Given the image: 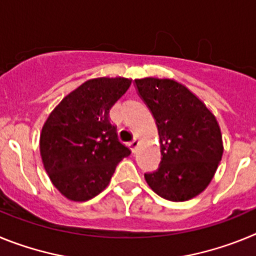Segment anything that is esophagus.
Listing matches in <instances>:
<instances>
[{
  "instance_id": "esophagus-1",
  "label": "esophagus",
  "mask_w": 256,
  "mask_h": 256,
  "mask_svg": "<svg viewBox=\"0 0 256 256\" xmlns=\"http://www.w3.org/2000/svg\"><path fill=\"white\" fill-rule=\"evenodd\" d=\"M138 144H140V141L136 138V140H133L132 142H130V144H128V146H130V148L132 150V152L134 154L136 151H137V148H138Z\"/></svg>"
}]
</instances>
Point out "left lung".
Segmentation results:
<instances>
[{"label": "left lung", "mask_w": 256, "mask_h": 256, "mask_svg": "<svg viewBox=\"0 0 256 256\" xmlns=\"http://www.w3.org/2000/svg\"><path fill=\"white\" fill-rule=\"evenodd\" d=\"M159 133L162 162L144 173L154 192L169 201H186L204 191L223 155L216 116L188 88L173 79H136Z\"/></svg>", "instance_id": "8db88e82"}]
</instances>
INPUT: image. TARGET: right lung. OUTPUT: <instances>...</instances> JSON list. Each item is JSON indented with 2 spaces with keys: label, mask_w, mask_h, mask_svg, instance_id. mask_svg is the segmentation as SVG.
Listing matches in <instances>:
<instances>
[{
  "label": "right lung",
  "mask_w": 256,
  "mask_h": 256,
  "mask_svg": "<svg viewBox=\"0 0 256 256\" xmlns=\"http://www.w3.org/2000/svg\"><path fill=\"white\" fill-rule=\"evenodd\" d=\"M130 79L96 78L79 86L50 114L40 150L54 186L72 201H87L106 188L118 162L130 154L118 140L108 112Z\"/></svg>",
  "instance_id": "right-lung-1"
}]
</instances>
